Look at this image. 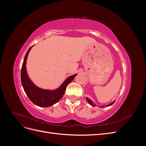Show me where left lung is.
I'll use <instances>...</instances> for the list:
<instances>
[{
  "instance_id": "obj_1",
  "label": "left lung",
  "mask_w": 146,
  "mask_h": 146,
  "mask_svg": "<svg viewBox=\"0 0 146 146\" xmlns=\"http://www.w3.org/2000/svg\"><path fill=\"white\" fill-rule=\"evenodd\" d=\"M86 100L88 101V102L89 103V104H90L91 106H94V105H95L93 104V102H92V101H91L90 99H89L87 98H86ZM114 102H115V101H114L113 103H111V104H110L108 105H107V107H109V106H110V105H111L112 104H113L114 103Z\"/></svg>"
}]
</instances>
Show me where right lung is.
I'll list each match as a JSON object with an SVG mask.
<instances>
[{
  "instance_id": "right-lung-1",
  "label": "right lung",
  "mask_w": 146,
  "mask_h": 146,
  "mask_svg": "<svg viewBox=\"0 0 146 146\" xmlns=\"http://www.w3.org/2000/svg\"><path fill=\"white\" fill-rule=\"evenodd\" d=\"M32 47V46L26 53L24 62L23 66H22L21 73L22 85H23L25 94H27L29 99L34 104L42 107H50V106L58 102L62 98L64 94L66 87L69 83L72 81L77 74L69 77L58 89L54 91L42 90L41 88L36 86L30 80L27 74V71H26V61H27L29 53Z\"/></svg>"
}]
</instances>
